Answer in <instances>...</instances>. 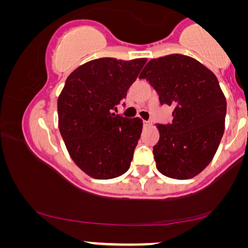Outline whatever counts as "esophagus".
<instances>
[{
    "label": "esophagus",
    "mask_w": 248,
    "mask_h": 248,
    "mask_svg": "<svg viewBox=\"0 0 248 248\" xmlns=\"http://www.w3.org/2000/svg\"><path fill=\"white\" fill-rule=\"evenodd\" d=\"M144 125H146V127H147V125H151V121H144Z\"/></svg>",
    "instance_id": "obj_1"
}]
</instances>
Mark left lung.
Returning a JSON list of instances; mask_svg holds the SVG:
<instances>
[{
	"instance_id": "obj_1",
	"label": "left lung",
	"mask_w": 248,
	"mask_h": 248,
	"mask_svg": "<svg viewBox=\"0 0 248 248\" xmlns=\"http://www.w3.org/2000/svg\"><path fill=\"white\" fill-rule=\"evenodd\" d=\"M139 78L174 108L172 124H156V167L167 177L192 179L210 164L225 131L227 101L217 78L197 59L172 54L151 59Z\"/></svg>"
}]
</instances>
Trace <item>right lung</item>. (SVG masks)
I'll use <instances>...</instances> for the list:
<instances>
[{
	"mask_svg": "<svg viewBox=\"0 0 248 248\" xmlns=\"http://www.w3.org/2000/svg\"><path fill=\"white\" fill-rule=\"evenodd\" d=\"M146 62L93 59L66 79L57 102L59 131L69 156L91 177L113 179L130 167L142 120L112 111L125 99Z\"/></svg>",
	"mask_w": 248,
	"mask_h": 248,
	"instance_id": "add662e5",
	"label": "right lung"
}]
</instances>
